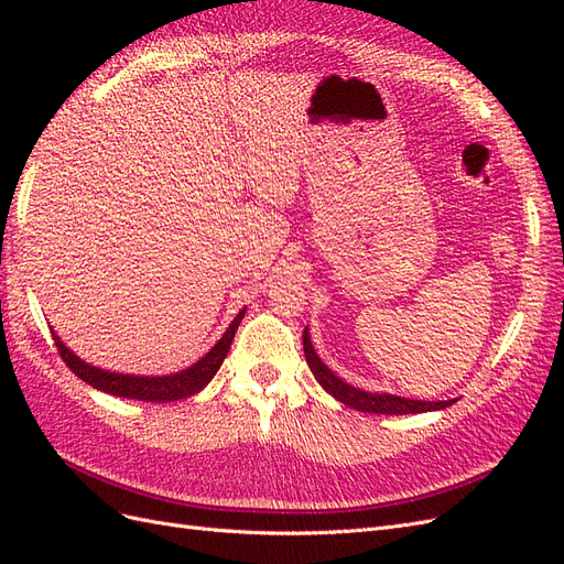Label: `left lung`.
Masks as SVG:
<instances>
[{
    "label": "left lung",
    "instance_id": "1",
    "mask_svg": "<svg viewBox=\"0 0 564 564\" xmlns=\"http://www.w3.org/2000/svg\"><path fill=\"white\" fill-rule=\"evenodd\" d=\"M303 350H305V362H308L311 371L315 373L317 383L329 392L332 398L338 402H344L357 412H367V414H388V416H400V414H421V412H435V409H445L454 404L456 400H440V402H425V400H409L400 395H388V392H367L355 386H348L346 381H340L336 373L324 365L313 344H311V334L308 329H303Z\"/></svg>",
    "mask_w": 564,
    "mask_h": 564
}]
</instances>
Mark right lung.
<instances>
[{
	"mask_svg": "<svg viewBox=\"0 0 564 564\" xmlns=\"http://www.w3.org/2000/svg\"><path fill=\"white\" fill-rule=\"evenodd\" d=\"M242 317H245V308L237 313V317L230 322L226 334L218 338V344L207 355H204L202 360H197L193 367H187L183 371L166 373V377H135V373H117V371H108V369H98L89 362L79 360V357L56 336V332H51V336H54V344L63 357V362L70 367L75 377L87 381L96 390H104V392H110V395L129 398V400L174 402V400L195 395V392H199L216 377V371L226 360V355H228L230 344L235 338V332H237V327H240Z\"/></svg>",
	"mask_w": 564,
	"mask_h": 564,
	"instance_id": "1",
	"label": "right lung"
}]
</instances>
